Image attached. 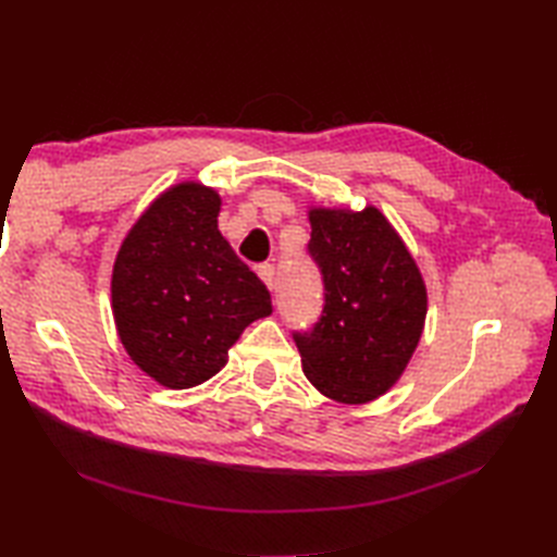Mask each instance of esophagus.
Wrapping results in <instances>:
<instances>
[{"instance_id": "esophagus-1", "label": "esophagus", "mask_w": 557, "mask_h": 557, "mask_svg": "<svg viewBox=\"0 0 557 557\" xmlns=\"http://www.w3.org/2000/svg\"><path fill=\"white\" fill-rule=\"evenodd\" d=\"M258 277L265 282V287H268V289L275 287V265H272V263L258 265Z\"/></svg>"}]
</instances>
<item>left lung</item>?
Segmentation results:
<instances>
[{"label":"left lung","mask_w":557,"mask_h":557,"mask_svg":"<svg viewBox=\"0 0 557 557\" xmlns=\"http://www.w3.org/2000/svg\"><path fill=\"white\" fill-rule=\"evenodd\" d=\"M309 253L325 304L309 333H294L306 377L345 405L385 395L417 349L429 297L423 277L381 210L311 208Z\"/></svg>","instance_id":"1"}]
</instances>
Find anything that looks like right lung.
<instances>
[{"instance_id":"obj_1","label":"right lung","mask_w":557,"mask_h":557,"mask_svg":"<svg viewBox=\"0 0 557 557\" xmlns=\"http://www.w3.org/2000/svg\"><path fill=\"white\" fill-rule=\"evenodd\" d=\"M215 188L182 182L160 194L122 242L112 313L122 345L164 387L206 383L258 318L270 292L218 230Z\"/></svg>"}]
</instances>
